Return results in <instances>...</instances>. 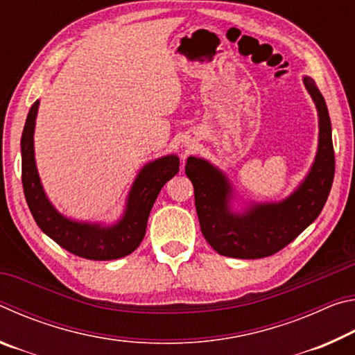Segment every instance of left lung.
Masks as SVG:
<instances>
[{
  "label": "left lung",
  "mask_w": 355,
  "mask_h": 355,
  "mask_svg": "<svg viewBox=\"0 0 355 355\" xmlns=\"http://www.w3.org/2000/svg\"><path fill=\"white\" fill-rule=\"evenodd\" d=\"M302 80L318 111V150L309 173L285 199L248 202L243 209H233L236 194L225 173L199 156L186 161L202 233L220 255L243 260L272 255L296 239L326 205L335 173L332 127L320 89L310 76Z\"/></svg>",
  "instance_id": "8db88e82"
}]
</instances>
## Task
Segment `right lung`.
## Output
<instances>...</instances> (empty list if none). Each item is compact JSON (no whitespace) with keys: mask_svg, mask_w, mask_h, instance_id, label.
Segmentation results:
<instances>
[{"mask_svg":"<svg viewBox=\"0 0 355 355\" xmlns=\"http://www.w3.org/2000/svg\"><path fill=\"white\" fill-rule=\"evenodd\" d=\"M39 105L37 100L29 110L21 135L23 191L35 224L61 248L87 260H117L130 255L146 236L148 214L161 188L177 175L178 156H161L142 167L131 184L122 218L114 224L70 219L46 197L35 166L34 130Z\"/></svg>","mask_w":355,"mask_h":355,"instance_id":"right-lung-1","label":"right lung"}]
</instances>
